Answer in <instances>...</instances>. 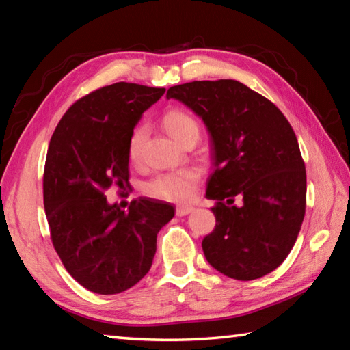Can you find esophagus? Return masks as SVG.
<instances>
[{
	"mask_svg": "<svg viewBox=\"0 0 350 350\" xmlns=\"http://www.w3.org/2000/svg\"><path fill=\"white\" fill-rule=\"evenodd\" d=\"M192 211H194V207H192V206H177L176 207V215H177V217H185V215L191 213Z\"/></svg>",
	"mask_w": 350,
	"mask_h": 350,
	"instance_id": "34e87169",
	"label": "esophagus"
}]
</instances>
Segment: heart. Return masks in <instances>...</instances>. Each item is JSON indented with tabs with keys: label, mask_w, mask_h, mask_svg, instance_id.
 I'll return each instance as SVG.
<instances>
[{
	"label": "heart",
	"mask_w": 350,
	"mask_h": 350,
	"mask_svg": "<svg viewBox=\"0 0 350 350\" xmlns=\"http://www.w3.org/2000/svg\"><path fill=\"white\" fill-rule=\"evenodd\" d=\"M163 126L167 132L173 137L177 143L197 133L198 135V123L194 117L182 109H171L163 116ZM146 126L139 124L132 131L128 141V153L131 161L137 162L143 150V144L146 139ZM200 180H202V170L194 165L165 171V173L154 174L152 179L143 183V192L146 196L165 202H188L194 197Z\"/></svg>",
	"instance_id": "obj_1"
}]
</instances>
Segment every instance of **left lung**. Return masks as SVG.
I'll return each instance as SVG.
<instances>
[{
  "label": "left lung",
  "mask_w": 350,
  "mask_h": 350,
  "mask_svg": "<svg viewBox=\"0 0 350 350\" xmlns=\"http://www.w3.org/2000/svg\"><path fill=\"white\" fill-rule=\"evenodd\" d=\"M171 98L202 117L212 138L206 197L215 200L217 224L202 242L206 260L241 281L277 269L306 215L307 173L293 128L269 99L234 79L170 87Z\"/></svg>",
  "instance_id": "left-lung-1"
}]
</instances>
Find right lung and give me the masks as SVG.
I'll return each mask as SVG.
<instances>
[{
    "label": "right lung",
    "instance_id": "obj_1",
    "mask_svg": "<svg viewBox=\"0 0 350 350\" xmlns=\"http://www.w3.org/2000/svg\"><path fill=\"white\" fill-rule=\"evenodd\" d=\"M163 93L132 83L100 87L66 111L49 141L43 204L51 241L66 271L93 293L135 286L150 269L159 230L174 217L159 200L139 197L124 212L105 196L131 187L129 137Z\"/></svg>",
    "mask_w": 350,
    "mask_h": 350
}]
</instances>
